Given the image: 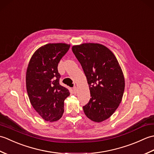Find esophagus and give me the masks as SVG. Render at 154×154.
I'll list each match as a JSON object with an SVG mask.
<instances>
[{
    "instance_id": "34e87169",
    "label": "esophagus",
    "mask_w": 154,
    "mask_h": 154,
    "mask_svg": "<svg viewBox=\"0 0 154 154\" xmlns=\"http://www.w3.org/2000/svg\"><path fill=\"white\" fill-rule=\"evenodd\" d=\"M73 93H76V91H77V87H74L73 88Z\"/></svg>"
}]
</instances>
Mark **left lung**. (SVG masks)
Returning <instances> with one entry per match:
<instances>
[{"mask_svg": "<svg viewBox=\"0 0 154 154\" xmlns=\"http://www.w3.org/2000/svg\"><path fill=\"white\" fill-rule=\"evenodd\" d=\"M72 51L82 66L91 93L84 112L93 122H103L115 112L122 101L125 87L122 69L115 55L102 44L73 45Z\"/></svg>", "mask_w": 154, "mask_h": 154, "instance_id": "obj_1", "label": "left lung"}]
</instances>
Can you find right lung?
Returning <instances> with one entry per match:
<instances>
[{
    "mask_svg": "<svg viewBox=\"0 0 154 154\" xmlns=\"http://www.w3.org/2000/svg\"><path fill=\"white\" fill-rule=\"evenodd\" d=\"M70 45L48 44L32 55L26 71V83L29 99L35 110L45 121L60 120L64 112V100L69 91L60 85L58 63Z\"/></svg>",
    "mask_w": 154,
    "mask_h": 154,
    "instance_id": "right-lung-1",
    "label": "right lung"
}]
</instances>
